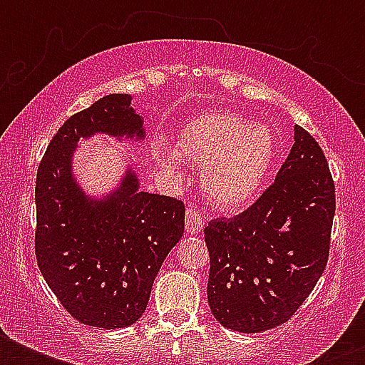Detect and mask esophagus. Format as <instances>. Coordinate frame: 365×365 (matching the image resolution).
<instances>
[{"label":"esophagus","instance_id":"obj_1","mask_svg":"<svg viewBox=\"0 0 365 365\" xmlns=\"http://www.w3.org/2000/svg\"><path fill=\"white\" fill-rule=\"evenodd\" d=\"M202 227H205L202 216L195 208H189L185 212V231H187V235H199L202 231Z\"/></svg>","mask_w":365,"mask_h":365}]
</instances>
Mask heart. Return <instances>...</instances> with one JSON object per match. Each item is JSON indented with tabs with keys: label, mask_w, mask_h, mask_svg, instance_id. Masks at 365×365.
I'll return each instance as SVG.
<instances>
[{
	"label": "heart",
	"mask_w": 365,
	"mask_h": 365,
	"mask_svg": "<svg viewBox=\"0 0 365 365\" xmlns=\"http://www.w3.org/2000/svg\"><path fill=\"white\" fill-rule=\"evenodd\" d=\"M155 163L178 176L182 160L202 166L200 187L220 210H239L255 199L277 157V138L265 125L239 113L208 111L183 126L176 151L166 143L151 148Z\"/></svg>",
	"instance_id": "obj_1"
}]
</instances>
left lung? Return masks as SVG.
<instances>
[{"mask_svg":"<svg viewBox=\"0 0 365 365\" xmlns=\"http://www.w3.org/2000/svg\"><path fill=\"white\" fill-rule=\"evenodd\" d=\"M335 187L317 140L294 126V145L274 183L252 208L205 229L210 252L208 305L240 334L284 324L322 277Z\"/></svg>","mask_w":365,"mask_h":365,"instance_id":"obj_1","label":"left lung"}]
</instances>
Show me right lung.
Here are the masks:
<instances>
[{
    "label": "right lung",
    "instance_id": "1",
    "mask_svg": "<svg viewBox=\"0 0 365 365\" xmlns=\"http://www.w3.org/2000/svg\"><path fill=\"white\" fill-rule=\"evenodd\" d=\"M142 143L143 117L130 94H110L60 126L36 180L37 265L71 317L85 326L126 328L142 317L163 261L180 242L182 200L143 191L136 168L88 193L76 172L81 140Z\"/></svg>",
    "mask_w": 365,
    "mask_h": 365
}]
</instances>
